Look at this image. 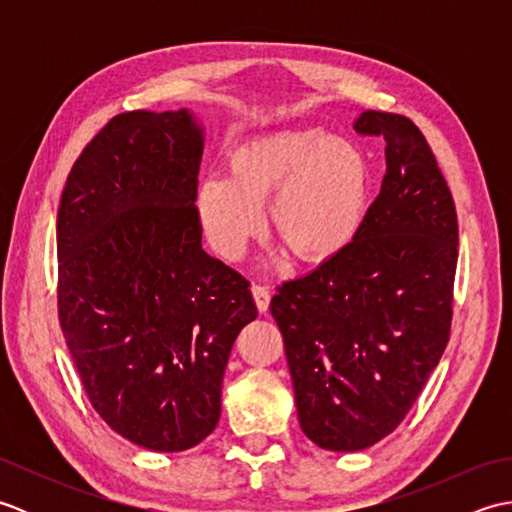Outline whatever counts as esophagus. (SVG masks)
I'll list each match as a JSON object with an SVG mask.
<instances>
[{"instance_id": "34e87169", "label": "esophagus", "mask_w": 512, "mask_h": 512, "mask_svg": "<svg viewBox=\"0 0 512 512\" xmlns=\"http://www.w3.org/2000/svg\"><path fill=\"white\" fill-rule=\"evenodd\" d=\"M250 290H253V299L257 303V310L259 312H268V306H270V290L262 284H253L250 286Z\"/></svg>"}]
</instances>
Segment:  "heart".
I'll return each mask as SVG.
<instances>
[{
	"label": "heart",
	"mask_w": 512,
	"mask_h": 512,
	"mask_svg": "<svg viewBox=\"0 0 512 512\" xmlns=\"http://www.w3.org/2000/svg\"><path fill=\"white\" fill-rule=\"evenodd\" d=\"M231 173H213L195 191V215L226 259L244 255L270 222L292 255L321 264L363 231L372 202V167L356 145L317 127L281 129L235 149Z\"/></svg>",
	"instance_id": "heart-1"
}]
</instances>
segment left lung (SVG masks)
<instances>
[{
  "mask_svg": "<svg viewBox=\"0 0 512 512\" xmlns=\"http://www.w3.org/2000/svg\"><path fill=\"white\" fill-rule=\"evenodd\" d=\"M354 129L387 143L363 231L270 301L301 431L328 451L372 447L407 416L449 343L458 266L455 204L420 129L374 110Z\"/></svg>",
  "mask_w": 512,
  "mask_h": 512,
  "instance_id": "left-lung-1",
  "label": "left lung"
}]
</instances>
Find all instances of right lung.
<instances>
[{
  "label": "right lung",
  "instance_id": "1",
  "mask_svg": "<svg viewBox=\"0 0 512 512\" xmlns=\"http://www.w3.org/2000/svg\"><path fill=\"white\" fill-rule=\"evenodd\" d=\"M204 129L189 110L114 116L57 215L59 321L92 407L125 440L187 451L215 429L248 281L202 248Z\"/></svg>",
  "mask_w": 512,
  "mask_h": 512
}]
</instances>
